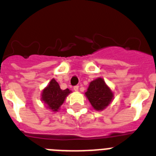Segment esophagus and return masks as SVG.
Here are the masks:
<instances>
[{
	"mask_svg": "<svg viewBox=\"0 0 156 156\" xmlns=\"http://www.w3.org/2000/svg\"><path fill=\"white\" fill-rule=\"evenodd\" d=\"M78 86H75V87H73V90H75V91H78Z\"/></svg>",
	"mask_w": 156,
	"mask_h": 156,
	"instance_id": "34e87169",
	"label": "esophagus"
}]
</instances>
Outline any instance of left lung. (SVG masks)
Returning <instances> with one entry per match:
<instances>
[{"mask_svg":"<svg viewBox=\"0 0 156 156\" xmlns=\"http://www.w3.org/2000/svg\"><path fill=\"white\" fill-rule=\"evenodd\" d=\"M85 95L96 111H103L106 108L114 97L113 92L102 78L91 81Z\"/></svg>","mask_w":156,"mask_h":156,"instance_id":"obj_1","label":"left lung"}]
</instances>
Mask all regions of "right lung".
Masks as SVG:
<instances>
[{
    "label": "right lung",
    "mask_w": 156,
    "mask_h": 156,
    "mask_svg": "<svg viewBox=\"0 0 156 156\" xmlns=\"http://www.w3.org/2000/svg\"><path fill=\"white\" fill-rule=\"evenodd\" d=\"M71 93L68 88L61 90L58 83L54 78L50 81L48 85L42 90L41 100L46 105L48 108L56 112L60 110V108L63 104L66 98Z\"/></svg>",
    "instance_id": "obj_1"
}]
</instances>
